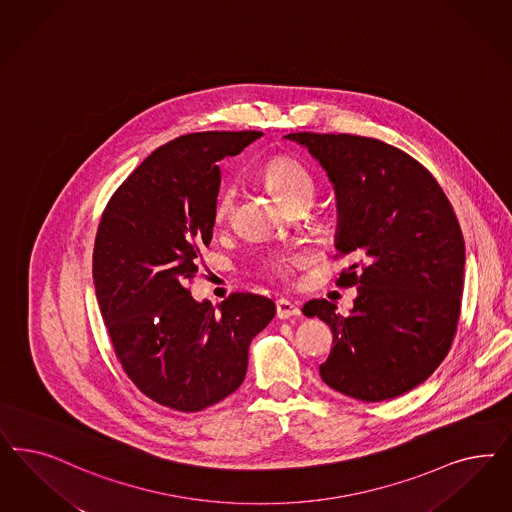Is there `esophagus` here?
I'll use <instances>...</instances> for the list:
<instances>
[{"instance_id":"obj_1","label":"esophagus","mask_w":512,"mask_h":512,"mask_svg":"<svg viewBox=\"0 0 512 512\" xmlns=\"http://www.w3.org/2000/svg\"><path fill=\"white\" fill-rule=\"evenodd\" d=\"M299 314H301V311H299L296 303H292L288 299H277V316L281 320L292 318V316H299Z\"/></svg>"}]
</instances>
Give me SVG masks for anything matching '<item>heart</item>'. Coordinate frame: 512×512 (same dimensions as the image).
I'll list each match as a JSON object with an SVG mask.
<instances>
[{"label": "heart", "mask_w": 512, "mask_h": 512, "mask_svg": "<svg viewBox=\"0 0 512 512\" xmlns=\"http://www.w3.org/2000/svg\"><path fill=\"white\" fill-rule=\"evenodd\" d=\"M265 181L273 188L277 198L281 199L286 207L299 203V201H313L314 192H316V181L313 173L307 165L299 162L292 156H275L269 162H265L264 169ZM235 205V188L233 186H222L216 192L215 201H213V218L216 224L226 222L231 216ZM303 256H281L271 262V269L286 277L292 269V265L299 264Z\"/></svg>", "instance_id": "1"}]
</instances>
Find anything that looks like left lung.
I'll list each match as a JSON object with an SVG mask.
<instances>
[{
    "label": "left lung",
    "mask_w": 512,
    "mask_h": 512,
    "mask_svg": "<svg viewBox=\"0 0 512 512\" xmlns=\"http://www.w3.org/2000/svg\"><path fill=\"white\" fill-rule=\"evenodd\" d=\"M328 171L337 196L335 258L358 286L350 314L305 303L333 333L320 377L362 401L403 396L445 360L462 313L465 243L445 190L424 165L380 139L288 133Z\"/></svg>",
    "instance_id": "left-lung-1"
}]
</instances>
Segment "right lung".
Wrapping results in <instances>:
<instances>
[{"instance_id":"add662e5","label":"right lung","mask_w":512,"mask_h":512,"mask_svg":"<svg viewBox=\"0 0 512 512\" xmlns=\"http://www.w3.org/2000/svg\"><path fill=\"white\" fill-rule=\"evenodd\" d=\"M262 135L199 132L165 143L99 220L92 275L116 358L145 396L173 411L196 413L233 394L252 337L275 316L258 294L233 292L213 307L188 290L213 239L218 160Z\"/></svg>"}]
</instances>
